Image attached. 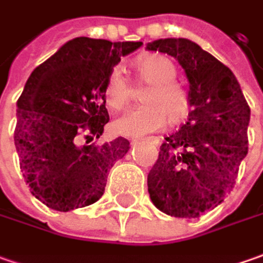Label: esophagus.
I'll return each mask as SVG.
<instances>
[{
    "label": "esophagus",
    "instance_id": "obj_1",
    "mask_svg": "<svg viewBox=\"0 0 263 263\" xmlns=\"http://www.w3.org/2000/svg\"><path fill=\"white\" fill-rule=\"evenodd\" d=\"M147 141H151V142H154V144H159V138L157 137H148V138H145Z\"/></svg>",
    "mask_w": 263,
    "mask_h": 263
}]
</instances>
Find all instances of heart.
I'll use <instances>...</instances> for the list:
<instances>
[{
	"instance_id": "b5f03b06",
	"label": "heart",
	"mask_w": 263,
	"mask_h": 263,
	"mask_svg": "<svg viewBox=\"0 0 263 263\" xmlns=\"http://www.w3.org/2000/svg\"><path fill=\"white\" fill-rule=\"evenodd\" d=\"M137 83L148 86L141 96L142 106L132 109L114 123L115 131L125 137H140L160 131L170 123H179L191 110V96L176 83L175 64L166 57L151 55L134 65ZM132 97V87L121 68H114L103 87L106 106L112 110L125 109Z\"/></svg>"
}]
</instances>
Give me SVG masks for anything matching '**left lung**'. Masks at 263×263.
Masks as SVG:
<instances>
[{"instance_id":"obj_1","label":"left lung","mask_w":263,"mask_h":263,"mask_svg":"<svg viewBox=\"0 0 263 263\" xmlns=\"http://www.w3.org/2000/svg\"><path fill=\"white\" fill-rule=\"evenodd\" d=\"M177 59L189 81L192 110L185 125L164 138L149 170L148 194L167 215L195 218L224 201L248 154L250 107L229 67L187 39L147 45Z\"/></svg>"}]
</instances>
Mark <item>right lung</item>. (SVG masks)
I'll list each match as a JSON object with an SVG mask.
<instances>
[{
  "label": "right lung",
  "mask_w": 263,
  "mask_h": 263,
  "mask_svg": "<svg viewBox=\"0 0 263 263\" xmlns=\"http://www.w3.org/2000/svg\"><path fill=\"white\" fill-rule=\"evenodd\" d=\"M141 45L76 37L30 74L17 100L14 144L26 183L46 206L67 213L102 198L109 170L129 141L80 145V140L103 134L104 83L121 57Z\"/></svg>",
  "instance_id": "add662e5"
}]
</instances>
